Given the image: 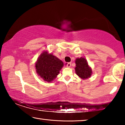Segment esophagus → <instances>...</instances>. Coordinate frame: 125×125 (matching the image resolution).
Segmentation results:
<instances>
[{"instance_id": "obj_1", "label": "esophagus", "mask_w": 125, "mask_h": 125, "mask_svg": "<svg viewBox=\"0 0 125 125\" xmlns=\"http://www.w3.org/2000/svg\"><path fill=\"white\" fill-rule=\"evenodd\" d=\"M71 63H70V62L65 63V66L66 67L69 68V67H71Z\"/></svg>"}]
</instances>
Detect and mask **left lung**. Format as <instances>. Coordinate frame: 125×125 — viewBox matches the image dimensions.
<instances>
[{"instance_id":"obj_1","label":"left lung","mask_w":125,"mask_h":125,"mask_svg":"<svg viewBox=\"0 0 125 125\" xmlns=\"http://www.w3.org/2000/svg\"><path fill=\"white\" fill-rule=\"evenodd\" d=\"M75 73L82 79L90 78L92 74V68L88 65L86 59L84 57L77 58L75 60Z\"/></svg>"}]
</instances>
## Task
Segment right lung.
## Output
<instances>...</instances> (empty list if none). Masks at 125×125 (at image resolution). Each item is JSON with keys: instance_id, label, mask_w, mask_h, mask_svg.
Listing matches in <instances>:
<instances>
[{"instance_id": "obj_1", "label": "right lung", "mask_w": 125, "mask_h": 125, "mask_svg": "<svg viewBox=\"0 0 125 125\" xmlns=\"http://www.w3.org/2000/svg\"><path fill=\"white\" fill-rule=\"evenodd\" d=\"M63 65V62L57 57L44 51L35 63L36 71L42 79L50 83L58 75Z\"/></svg>"}]
</instances>
